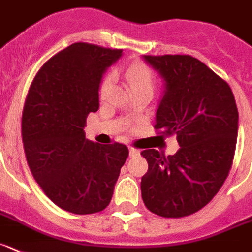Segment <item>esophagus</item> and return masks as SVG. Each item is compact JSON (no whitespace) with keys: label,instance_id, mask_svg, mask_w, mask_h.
<instances>
[{"label":"esophagus","instance_id":"esophagus-1","mask_svg":"<svg viewBox=\"0 0 252 252\" xmlns=\"http://www.w3.org/2000/svg\"><path fill=\"white\" fill-rule=\"evenodd\" d=\"M139 154H140V151H139L138 149H135V148H129V156H130V158H133V156L139 155Z\"/></svg>","mask_w":252,"mask_h":252}]
</instances>
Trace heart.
I'll list each match as a JSON object with an SVG mask.
<instances>
[{
	"label": "heart",
	"mask_w": 252,
	"mask_h": 252,
	"mask_svg": "<svg viewBox=\"0 0 252 252\" xmlns=\"http://www.w3.org/2000/svg\"><path fill=\"white\" fill-rule=\"evenodd\" d=\"M126 77L128 80L129 85H130L133 92L139 91H154L155 87V75H154L153 70L145 64H140V63H135L126 67ZM112 85V75H107L103 77L99 85V98H106L107 94H108L109 89Z\"/></svg>",
	"instance_id": "heart-1"
}]
</instances>
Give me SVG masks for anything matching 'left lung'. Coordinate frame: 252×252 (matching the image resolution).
<instances>
[{
    "label": "left lung",
    "mask_w": 252,
    "mask_h": 252,
    "mask_svg": "<svg viewBox=\"0 0 252 252\" xmlns=\"http://www.w3.org/2000/svg\"><path fill=\"white\" fill-rule=\"evenodd\" d=\"M165 82L154 128L176 135L180 149L166 158L141 151L146 208L163 218L191 216L218 193L233 165L239 113L230 86L191 55H144Z\"/></svg>",
    "instance_id": "left-lung-1"
}]
</instances>
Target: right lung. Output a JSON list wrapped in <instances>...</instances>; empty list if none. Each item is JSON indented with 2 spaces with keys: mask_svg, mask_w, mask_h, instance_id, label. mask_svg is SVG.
Here are the masks:
<instances>
[{
  "mask_svg": "<svg viewBox=\"0 0 252 252\" xmlns=\"http://www.w3.org/2000/svg\"><path fill=\"white\" fill-rule=\"evenodd\" d=\"M122 49L74 43L49 59L29 87L22 139L33 177L50 201L74 214L103 211L128 148L89 140L86 118L99 108L102 75Z\"/></svg>",
  "mask_w": 252,
  "mask_h": 252,
  "instance_id": "add662e5",
  "label": "right lung"
}]
</instances>
